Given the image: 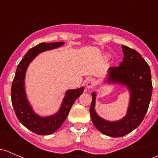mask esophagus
Returning a JSON list of instances; mask_svg holds the SVG:
<instances>
[{
    "instance_id": "obj_1",
    "label": "esophagus",
    "mask_w": 158,
    "mask_h": 158,
    "mask_svg": "<svg viewBox=\"0 0 158 158\" xmlns=\"http://www.w3.org/2000/svg\"><path fill=\"white\" fill-rule=\"evenodd\" d=\"M96 85V81L94 79H90L86 82V87L88 89H92Z\"/></svg>"
}]
</instances>
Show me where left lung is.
Here are the masks:
<instances>
[{"mask_svg":"<svg viewBox=\"0 0 158 158\" xmlns=\"http://www.w3.org/2000/svg\"><path fill=\"white\" fill-rule=\"evenodd\" d=\"M124 57L119 66L110 67L104 82L108 85H123L129 92L127 114L117 121L101 118L95 111L96 92L92 93L91 119L96 129L110 137H122L136 129L143 120L152 94L150 66L135 50L122 45Z\"/></svg>","mask_w":158,"mask_h":158,"instance_id":"obj_1","label":"left lung"}]
</instances>
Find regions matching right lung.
<instances>
[{
    "label": "right lung",
    "instance_id": "1",
    "mask_svg": "<svg viewBox=\"0 0 158 158\" xmlns=\"http://www.w3.org/2000/svg\"><path fill=\"white\" fill-rule=\"evenodd\" d=\"M64 44V42L63 41L54 43L43 42L31 48L25 54L24 57L18 65L13 81L11 100L16 117L25 127L40 135L54 133L62 126L73 104L84 91L83 86L79 89L66 91L59 110L54 115L44 117L36 114L28 101L25 90V78L29 64L40 53L57 48Z\"/></svg>",
    "mask_w": 158,
    "mask_h": 158
}]
</instances>
